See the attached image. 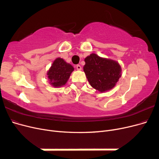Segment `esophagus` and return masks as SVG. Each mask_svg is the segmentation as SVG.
Returning <instances> with one entry per match:
<instances>
[{
    "label": "esophagus",
    "instance_id": "obj_1",
    "mask_svg": "<svg viewBox=\"0 0 159 159\" xmlns=\"http://www.w3.org/2000/svg\"><path fill=\"white\" fill-rule=\"evenodd\" d=\"M75 68L78 70H81V66L80 65H77L75 66Z\"/></svg>",
    "mask_w": 159,
    "mask_h": 159
}]
</instances>
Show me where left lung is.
I'll use <instances>...</instances> for the list:
<instances>
[{
  "mask_svg": "<svg viewBox=\"0 0 159 159\" xmlns=\"http://www.w3.org/2000/svg\"><path fill=\"white\" fill-rule=\"evenodd\" d=\"M84 71L91 86L99 92L113 89L121 76V67L117 61L91 54L84 60Z\"/></svg>",
  "mask_w": 159,
  "mask_h": 159,
  "instance_id": "obj_1",
  "label": "left lung"
}]
</instances>
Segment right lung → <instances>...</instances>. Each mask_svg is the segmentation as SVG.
<instances>
[{"instance_id":"1","label":"right lung","mask_w":159,"mask_h":159,"mask_svg":"<svg viewBox=\"0 0 159 159\" xmlns=\"http://www.w3.org/2000/svg\"><path fill=\"white\" fill-rule=\"evenodd\" d=\"M74 70V67L70 64L61 57H57L47 71V77L53 87L60 88L66 85Z\"/></svg>"}]
</instances>
